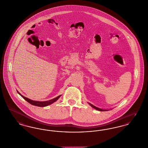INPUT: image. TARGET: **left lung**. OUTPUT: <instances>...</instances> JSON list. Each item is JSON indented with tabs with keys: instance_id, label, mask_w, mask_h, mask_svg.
<instances>
[{
	"instance_id": "left-lung-1",
	"label": "left lung",
	"mask_w": 148,
	"mask_h": 148,
	"mask_svg": "<svg viewBox=\"0 0 148 148\" xmlns=\"http://www.w3.org/2000/svg\"><path fill=\"white\" fill-rule=\"evenodd\" d=\"M90 105V106L92 107V108H95V109H96L97 110H99V111H108V110H112V109H101V108H98V107H97L96 106H93V104H90V103H88Z\"/></svg>"
}]
</instances>
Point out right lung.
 Masks as SVG:
<instances>
[{"mask_svg": "<svg viewBox=\"0 0 148 148\" xmlns=\"http://www.w3.org/2000/svg\"><path fill=\"white\" fill-rule=\"evenodd\" d=\"M17 92L25 100H26L27 102H29V103H30L31 104L34 105V106H38V107H46V106H47L49 105H50L53 103H54L55 102H56V101H58V98L61 96V95H60L58 96L53 98V99H52L51 100H49V101H33L32 100L27 97L23 96L21 94H20L19 92L17 90Z\"/></svg>", "mask_w": 148, "mask_h": 148, "instance_id": "1", "label": "right lung"}]
</instances>
